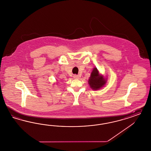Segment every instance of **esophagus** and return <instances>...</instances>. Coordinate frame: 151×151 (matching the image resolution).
<instances>
[{
    "label": "esophagus",
    "mask_w": 151,
    "mask_h": 151,
    "mask_svg": "<svg viewBox=\"0 0 151 151\" xmlns=\"http://www.w3.org/2000/svg\"><path fill=\"white\" fill-rule=\"evenodd\" d=\"M73 78L74 79H79V76L78 75H76V74H74L73 76Z\"/></svg>",
    "instance_id": "34e87169"
}]
</instances>
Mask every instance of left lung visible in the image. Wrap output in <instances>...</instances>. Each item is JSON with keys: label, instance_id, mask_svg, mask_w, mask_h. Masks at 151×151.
Segmentation results:
<instances>
[{"label": "left lung", "instance_id": "obj_1", "mask_svg": "<svg viewBox=\"0 0 151 151\" xmlns=\"http://www.w3.org/2000/svg\"><path fill=\"white\" fill-rule=\"evenodd\" d=\"M90 87L92 89L97 90L102 87L106 83V81L102 76L99 75L97 68H94L91 73L88 81Z\"/></svg>", "mask_w": 151, "mask_h": 151}]
</instances>
